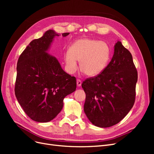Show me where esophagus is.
Returning <instances> with one entry per match:
<instances>
[{
    "label": "esophagus",
    "mask_w": 154,
    "mask_h": 154,
    "mask_svg": "<svg viewBox=\"0 0 154 154\" xmlns=\"http://www.w3.org/2000/svg\"><path fill=\"white\" fill-rule=\"evenodd\" d=\"M76 83H77V86L78 87H80L82 85V81L80 80H78Z\"/></svg>",
    "instance_id": "34e87169"
}]
</instances>
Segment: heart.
Instances as JSON below:
<instances>
[{"label": "heart", "instance_id": "b5f03b06", "mask_svg": "<svg viewBox=\"0 0 154 154\" xmlns=\"http://www.w3.org/2000/svg\"><path fill=\"white\" fill-rule=\"evenodd\" d=\"M111 54L110 45L105 42L85 38L72 44L65 54V62L70 74L76 71L78 61L83 72L88 76L94 77L100 74L108 66Z\"/></svg>", "mask_w": 154, "mask_h": 154}]
</instances>
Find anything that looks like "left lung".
Instances as JSON below:
<instances>
[{"instance_id": "obj_1", "label": "left lung", "mask_w": 154, "mask_h": 154, "mask_svg": "<svg viewBox=\"0 0 154 154\" xmlns=\"http://www.w3.org/2000/svg\"><path fill=\"white\" fill-rule=\"evenodd\" d=\"M137 82L132 56L118 40L113 57L104 71L82 85L86 94L83 109L88 120L100 128L118 123L134 104Z\"/></svg>"}]
</instances>
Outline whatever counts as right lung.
<instances>
[{
    "mask_svg": "<svg viewBox=\"0 0 154 154\" xmlns=\"http://www.w3.org/2000/svg\"><path fill=\"white\" fill-rule=\"evenodd\" d=\"M69 32L62 33L63 37ZM53 29L31 41L18 58L15 92L18 103L33 121L47 123L62 110L63 99L76 91V78L65 72L48 53L56 36Z\"/></svg>",
    "mask_w": 154,
    "mask_h": 154,
    "instance_id": "obj_1",
    "label": "right lung"
}]
</instances>
